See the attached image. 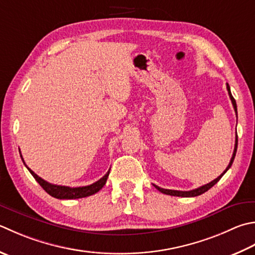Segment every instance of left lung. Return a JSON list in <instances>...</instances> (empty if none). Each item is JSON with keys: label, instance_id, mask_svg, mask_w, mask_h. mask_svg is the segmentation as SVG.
<instances>
[{"label": "left lung", "instance_id": "8db88e82", "mask_svg": "<svg viewBox=\"0 0 255 255\" xmlns=\"http://www.w3.org/2000/svg\"><path fill=\"white\" fill-rule=\"evenodd\" d=\"M227 89H228L229 96H230V99H231V102H232L234 112H236V114H238L236 99H234L233 96H232L231 89H230V86H229V84H227ZM237 149H238V136H237V138H236V144H234V151H233V154H232V158H231V160H230V163L228 164V167H227L226 170H224L217 179H214L213 181L209 182V183H207V184H204V186H202V187H199V188H197V189H193V190H190V191H179V190H169V189H163V188H160V187L156 186V184H153V186H154V188L158 189V190L160 191V192H162V193H164V194H169V196H173V197H197V196H200V194L204 193L206 191H208L209 189L212 188V187L214 186V184H216L219 180H220L223 174L226 173V172L229 170V169H230V167L232 166V163H233L234 157H236Z\"/></svg>", "mask_w": 255, "mask_h": 255}]
</instances>
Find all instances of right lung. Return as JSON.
Returning <instances> with one entry per match:
<instances>
[{"mask_svg":"<svg viewBox=\"0 0 255 255\" xmlns=\"http://www.w3.org/2000/svg\"><path fill=\"white\" fill-rule=\"evenodd\" d=\"M21 158L23 160L22 154H21ZM23 162H24V160H23ZM24 164H25V162H24ZM25 167L28 169V171L31 172L32 176L35 178V180L39 183V186H41L44 190L49 194V196H52L56 199H79V198H85V197L92 196V194H95L105 186V183H106L107 178L109 176V171H111V169H109L108 172L105 174L103 178L99 179L98 181L94 182L93 184H89V186L71 188V187H66V186H57V184H52L47 181H45L44 179L38 177L36 173H35L33 170H31V169H29L26 164H25Z\"/></svg>","mask_w":255,"mask_h":255,"instance_id":"add662e5","label":"right lung"}]
</instances>
